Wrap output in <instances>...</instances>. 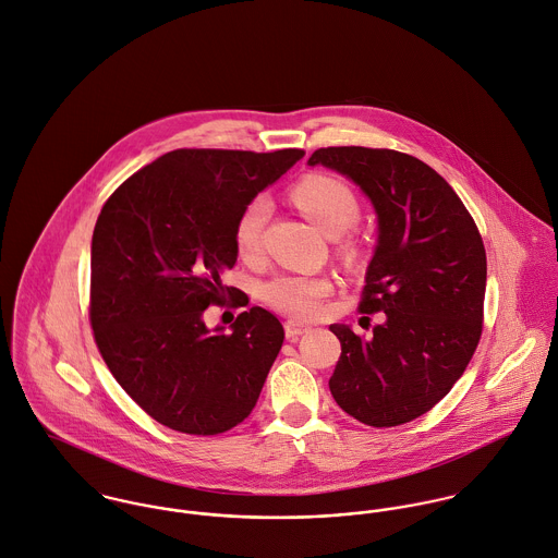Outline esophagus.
<instances>
[{"label":"esophagus","instance_id":"34e87169","mask_svg":"<svg viewBox=\"0 0 558 558\" xmlns=\"http://www.w3.org/2000/svg\"><path fill=\"white\" fill-rule=\"evenodd\" d=\"M305 333H310V327H307V325H301V323H296V320H288V323H286V336H288V340H296V338H301V336H305Z\"/></svg>","mask_w":558,"mask_h":558}]
</instances>
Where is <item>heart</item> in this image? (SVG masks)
Wrapping results in <instances>:
<instances>
[{
	"instance_id": "1",
	"label": "heart",
	"mask_w": 558,
	"mask_h": 558,
	"mask_svg": "<svg viewBox=\"0 0 558 558\" xmlns=\"http://www.w3.org/2000/svg\"><path fill=\"white\" fill-rule=\"evenodd\" d=\"M292 198L305 211V216H310L329 235L349 231L362 216L357 192L344 180L329 173H312L303 178L292 187ZM268 216L270 198L264 194H255L242 205L233 225V244L240 257L253 259L259 255ZM331 290L333 283L327 277L283 272L275 275L262 286V299L281 314L312 318Z\"/></svg>"
}]
</instances>
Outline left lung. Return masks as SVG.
Segmentation results:
<instances>
[{"label":"left lung","mask_w":558,"mask_h":558,"mask_svg":"<svg viewBox=\"0 0 558 558\" xmlns=\"http://www.w3.org/2000/svg\"><path fill=\"white\" fill-rule=\"evenodd\" d=\"M310 165L351 178L378 214L360 312L385 318L371 338L329 327L342 344L331 393L374 428L411 422L452 389L481 342L487 286L481 231L450 184L409 154L325 147Z\"/></svg>","instance_id":"8db88e82"}]
</instances>
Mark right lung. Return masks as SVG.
<instances>
[{"label":"right lung","mask_w":558,"mask_h":558,"mask_svg":"<svg viewBox=\"0 0 558 558\" xmlns=\"http://www.w3.org/2000/svg\"><path fill=\"white\" fill-rule=\"evenodd\" d=\"M305 156L175 149L143 167L104 203L90 246L88 318L119 385L156 422L218 435L255 407L283 344L270 312L247 307L232 333L209 332V304L246 306L222 286L235 266L242 205Z\"/></svg>","instance_id":"right-lung-1"}]
</instances>
